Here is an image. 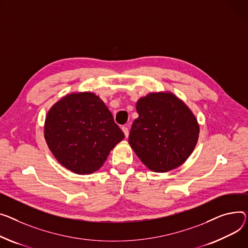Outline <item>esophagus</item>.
<instances>
[{
  "label": "esophagus",
  "instance_id": "34e87169",
  "mask_svg": "<svg viewBox=\"0 0 248 248\" xmlns=\"http://www.w3.org/2000/svg\"><path fill=\"white\" fill-rule=\"evenodd\" d=\"M122 129H123V131H124V136H125V138H127L128 137V128H127V126H123L122 127Z\"/></svg>",
  "mask_w": 248,
  "mask_h": 248
}]
</instances>
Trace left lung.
I'll list each match as a JSON object with an SVG mask.
<instances>
[{"instance_id":"obj_1","label":"left lung","mask_w":248,"mask_h":248,"mask_svg":"<svg viewBox=\"0 0 248 248\" xmlns=\"http://www.w3.org/2000/svg\"><path fill=\"white\" fill-rule=\"evenodd\" d=\"M137 111L128 143L144 166L155 172L181 166L200 135L199 123L188 107L170 92L152 93L138 101Z\"/></svg>"}]
</instances>
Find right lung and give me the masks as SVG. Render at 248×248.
<instances>
[{
    "mask_svg": "<svg viewBox=\"0 0 248 248\" xmlns=\"http://www.w3.org/2000/svg\"><path fill=\"white\" fill-rule=\"evenodd\" d=\"M45 139L57 160L77 174L100 170L124 135L93 93H72L49 108Z\"/></svg>",
    "mask_w": 248,
    "mask_h": 248,
    "instance_id": "obj_1",
    "label": "right lung"
}]
</instances>
